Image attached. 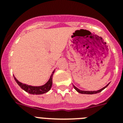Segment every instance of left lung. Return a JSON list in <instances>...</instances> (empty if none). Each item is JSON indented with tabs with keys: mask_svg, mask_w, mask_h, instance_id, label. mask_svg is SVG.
I'll list each match as a JSON object with an SVG mask.
<instances>
[{
	"mask_svg": "<svg viewBox=\"0 0 123 123\" xmlns=\"http://www.w3.org/2000/svg\"><path fill=\"white\" fill-rule=\"evenodd\" d=\"M108 84H107V85H106V86L104 87H103V88H102V89H101L98 90V91H82V90L79 89L78 88H77L76 87L74 86V85H73V87H74V89L76 90V91L80 93V94H97V93H99V92H100L101 91H103V90H104V89H105V88H106V87L108 86Z\"/></svg>",
	"mask_w": 123,
	"mask_h": 123,
	"instance_id": "left-lung-1",
	"label": "left lung"
}]
</instances>
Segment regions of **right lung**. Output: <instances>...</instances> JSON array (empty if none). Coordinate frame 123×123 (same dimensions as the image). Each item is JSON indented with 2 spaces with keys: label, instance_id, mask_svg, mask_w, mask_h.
I'll return each mask as SVG.
<instances>
[{
  "label": "right lung",
  "instance_id": "add662e5",
  "mask_svg": "<svg viewBox=\"0 0 123 123\" xmlns=\"http://www.w3.org/2000/svg\"><path fill=\"white\" fill-rule=\"evenodd\" d=\"M54 72H55V70L52 72L49 81L45 84L40 86H30L26 84H23L22 82H19L15 76H14V79H15V81L17 82V83L18 84V86L26 92L30 94H33V95H41V94H45V93L49 92L50 90L51 87L52 86V78H53Z\"/></svg>",
  "mask_w": 123,
  "mask_h": 123
}]
</instances>
